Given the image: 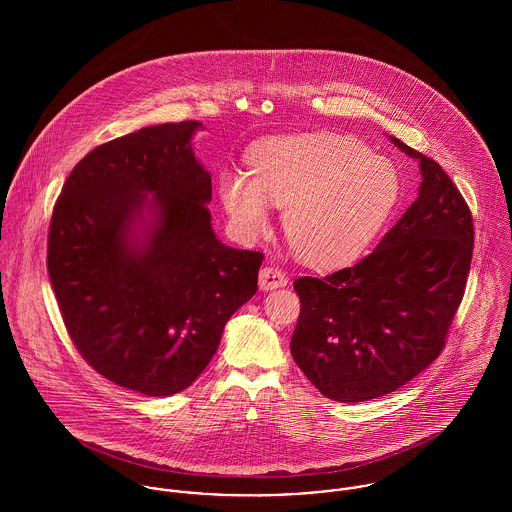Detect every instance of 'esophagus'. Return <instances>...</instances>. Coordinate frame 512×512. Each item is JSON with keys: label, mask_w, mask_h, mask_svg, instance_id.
Listing matches in <instances>:
<instances>
[{"label": "esophagus", "mask_w": 512, "mask_h": 512, "mask_svg": "<svg viewBox=\"0 0 512 512\" xmlns=\"http://www.w3.org/2000/svg\"><path fill=\"white\" fill-rule=\"evenodd\" d=\"M258 280H260V290H264V292L278 290L288 284V276L276 266H264L258 274Z\"/></svg>", "instance_id": "1"}]
</instances>
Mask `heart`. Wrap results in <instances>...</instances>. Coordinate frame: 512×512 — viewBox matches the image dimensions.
I'll list each match as a JSON object with an SVG mask.
<instances>
[{
	"label": "heart",
	"mask_w": 512,
	"mask_h": 512,
	"mask_svg": "<svg viewBox=\"0 0 512 512\" xmlns=\"http://www.w3.org/2000/svg\"><path fill=\"white\" fill-rule=\"evenodd\" d=\"M250 173L226 171L220 203L244 236L284 209L293 252L315 266H341L365 254L402 195L396 165L343 136L272 138L248 153Z\"/></svg>",
	"instance_id": "heart-1"
}]
</instances>
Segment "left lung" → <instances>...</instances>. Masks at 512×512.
<instances>
[{
	"instance_id": "1",
	"label": "left lung",
	"mask_w": 512,
	"mask_h": 512,
	"mask_svg": "<svg viewBox=\"0 0 512 512\" xmlns=\"http://www.w3.org/2000/svg\"><path fill=\"white\" fill-rule=\"evenodd\" d=\"M390 140L420 163L418 199L359 264L293 282V361L337 402L390 394L438 359L471 266L465 199L434 159Z\"/></svg>"
}]
</instances>
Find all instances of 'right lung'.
Here are the masks:
<instances>
[{"instance_id": "obj_1", "label": "right lung", "mask_w": 512, "mask_h": 512, "mask_svg": "<svg viewBox=\"0 0 512 512\" xmlns=\"http://www.w3.org/2000/svg\"><path fill=\"white\" fill-rule=\"evenodd\" d=\"M195 120L142 128L92 149L55 203L47 268L84 361L114 384L171 396L219 349L258 290L262 252L222 244Z\"/></svg>"}]
</instances>
